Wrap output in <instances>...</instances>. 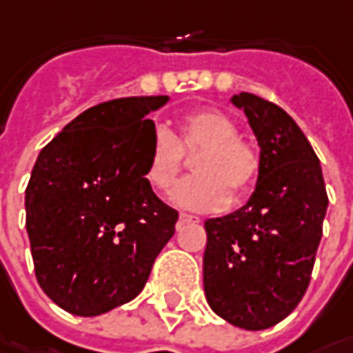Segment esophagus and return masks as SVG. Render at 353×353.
Masks as SVG:
<instances>
[{"instance_id": "esophagus-1", "label": "esophagus", "mask_w": 353, "mask_h": 353, "mask_svg": "<svg viewBox=\"0 0 353 353\" xmlns=\"http://www.w3.org/2000/svg\"><path fill=\"white\" fill-rule=\"evenodd\" d=\"M188 223H199V217L195 215H190V213H179V221H177V227H183Z\"/></svg>"}]
</instances>
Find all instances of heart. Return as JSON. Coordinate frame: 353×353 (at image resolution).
Segmentation results:
<instances>
[{
	"label": "heart",
	"instance_id": "obj_1",
	"mask_svg": "<svg viewBox=\"0 0 353 353\" xmlns=\"http://www.w3.org/2000/svg\"><path fill=\"white\" fill-rule=\"evenodd\" d=\"M193 172L177 183L172 201L192 211H219L231 201L253 192L261 176L259 150L239 138L237 122L217 108H199L181 116L177 134L158 126L148 152L146 179L158 192H168L183 168L185 154Z\"/></svg>",
	"mask_w": 353,
	"mask_h": 353
}]
</instances>
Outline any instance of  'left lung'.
<instances>
[{"instance_id": "1", "label": "left lung", "mask_w": 353, "mask_h": 353, "mask_svg": "<svg viewBox=\"0 0 353 353\" xmlns=\"http://www.w3.org/2000/svg\"><path fill=\"white\" fill-rule=\"evenodd\" d=\"M231 102L249 118L263 165L247 205L205 221L203 288L223 320L265 330L308 288L328 195L318 156L281 106L249 92Z\"/></svg>"}]
</instances>
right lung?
<instances>
[{"mask_svg":"<svg viewBox=\"0 0 353 353\" xmlns=\"http://www.w3.org/2000/svg\"><path fill=\"white\" fill-rule=\"evenodd\" d=\"M168 97L102 102L41 150L25 190L35 276L57 306L99 316L136 299L176 233L177 211L146 179L154 122Z\"/></svg>","mask_w":353,"mask_h":353,"instance_id":"obj_1","label":"right lung"}]
</instances>
